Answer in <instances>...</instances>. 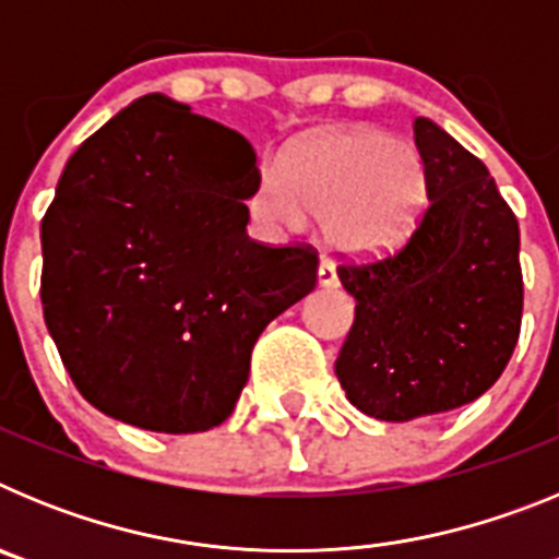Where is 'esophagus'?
Listing matches in <instances>:
<instances>
[{
  "label": "esophagus",
  "instance_id": "1",
  "mask_svg": "<svg viewBox=\"0 0 559 559\" xmlns=\"http://www.w3.org/2000/svg\"><path fill=\"white\" fill-rule=\"evenodd\" d=\"M319 285H324V288H335V285H338L335 265L330 263L328 257H322V263H319Z\"/></svg>",
  "mask_w": 559,
  "mask_h": 559
}]
</instances>
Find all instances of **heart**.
Segmentation results:
<instances>
[{
    "label": "heart",
    "instance_id": "1",
    "mask_svg": "<svg viewBox=\"0 0 559 559\" xmlns=\"http://www.w3.org/2000/svg\"><path fill=\"white\" fill-rule=\"evenodd\" d=\"M423 199V167L403 140L374 128H349L290 153L285 173L263 165L249 210L260 224L299 229L322 218L341 251L372 254L406 235Z\"/></svg>",
    "mask_w": 559,
    "mask_h": 559
}]
</instances>
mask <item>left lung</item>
Listing matches in <instances>:
<instances>
[{
	"instance_id": "1",
	"label": "left lung",
	"mask_w": 559,
	"mask_h": 559,
	"mask_svg": "<svg viewBox=\"0 0 559 559\" xmlns=\"http://www.w3.org/2000/svg\"><path fill=\"white\" fill-rule=\"evenodd\" d=\"M426 206L394 251L341 260L355 322L335 360L349 403L406 423L473 403L501 378L521 335L515 212L490 170L417 117Z\"/></svg>"
}]
</instances>
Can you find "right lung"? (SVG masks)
Wrapping results in <instances>:
<instances>
[{
	"label": "right lung",
	"mask_w": 559,
	"mask_h": 559,
	"mask_svg": "<svg viewBox=\"0 0 559 559\" xmlns=\"http://www.w3.org/2000/svg\"><path fill=\"white\" fill-rule=\"evenodd\" d=\"M257 153L165 95L92 133L41 221L44 322L78 392L159 433L221 426L271 319L316 288L319 251L246 235Z\"/></svg>",
	"instance_id": "obj_1"
}]
</instances>
